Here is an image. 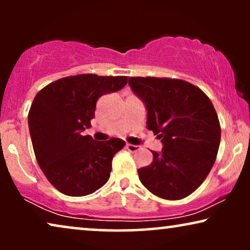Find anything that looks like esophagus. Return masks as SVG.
Returning <instances> with one entry per match:
<instances>
[{
  "mask_svg": "<svg viewBox=\"0 0 250 250\" xmlns=\"http://www.w3.org/2000/svg\"><path fill=\"white\" fill-rule=\"evenodd\" d=\"M126 148H127V150L128 151H131V152H136V151H139L140 149V146H135V145H129V143H127V145H126Z\"/></svg>",
  "mask_w": 250,
  "mask_h": 250,
  "instance_id": "esophagus-1",
  "label": "esophagus"
}]
</instances>
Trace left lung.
<instances>
[{"instance_id":"8db88e82","label":"left lung","mask_w":250,"mask_h":250,"mask_svg":"<svg viewBox=\"0 0 250 250\" xmlns=\"http://www.w3.org/2000/svg\"><path fill=\"white\" fill-rule=\"evenodd\" d=\"M133 93L146 108V128L162 139L152 163L138 169L150 192L168 200L183 199L197 190L213 167L221 126L209 98L182 80L129 77Z\"/></svg>"}]
</instances>
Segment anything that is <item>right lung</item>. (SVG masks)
<instances>
[{
    "mask_svg": "<svg viewBox=\"0 0 250 250\" xmlns=\"http://www.w3.org/2000/svg\"><path fill=\"white\" fill-rule=\"evenodd\" d=\"M126 84V76L76 75L46 85L34 98L28 114L34 152L44 175L61 193L83 197L107 183L112 158L125 142L94 141L83 132L91 127L98 99Z\"/></svg>",
    "mask_w": 250,
    "mask_h": 250,
    "instance_id": "obj_1",
    "label": "right lung"
}]
</instances>
